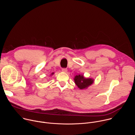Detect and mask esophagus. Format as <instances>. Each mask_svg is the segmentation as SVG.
Listing matches in <instances>:
<instances>
[{"label": "esophagus", "mask_w": 135, "mask_h": 135, "mask_svg": "<svg viewBox=\"0 0 135 135\" xmlns=\"http://www.w3.org/2000/svg\"><path fill=\"white\" fill-rule=\"evenodd\" d=\"M62 71L64 73H67V69L66 68H62Z\"/></svg>", "instance_id": "34e87169"}]
</instances>
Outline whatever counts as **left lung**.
<instances>
[{"label": "left lung", "mask_w": 135, "mask_h": 135, "mask_svg": "<svg viewBox=\"0 0 135 135\" xmlns=\"http://www.w3.org/2000/svg\"><path fill=\"white\" fill-rule=\"evenodd\" d=\"M74 80L75 84L81 90L87 89L94 82L93 79L85 78L83 75L80 74L75 76Z\"/></svg>", "instance_id": "obj_1"}]
</instances>
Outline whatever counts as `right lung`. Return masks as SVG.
I'll return each mask as SVG.
<instances>
[{
	"label": "right lung",
	"mask_w": 135,
	"mask_h": 135,
	"mask_svg": "<svg viewBox=\"0 0 135 135\" xmlns=\"http://www.w3.org/2000/svg\"><path fill=\"white\" fill-rule=\"evenodd\" d=\"M53 74H54V73H52L51 74V75H53Z\"/></svg>",
	"instance_id": "obj_1"
}]
</instances>
